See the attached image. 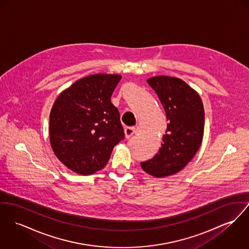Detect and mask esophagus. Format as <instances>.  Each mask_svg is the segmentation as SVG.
<instances>
[{
    "label": "esophagus",
    "instance_id": "34e87169",
    "mask_svg": "<svg viewBox=\"0 0 249 249\" xmlns=\"http://www.w3.org/2000/svg\"><path fill=\"white\" fill-rule=\"evenodd\" d=\"M136 129L134 127H127L125 129V136L127 138H130L132 135H134V134H136Z\"/></svg>",
    "mask_w": 249,
    "mask_h": 249
}]
</instances>
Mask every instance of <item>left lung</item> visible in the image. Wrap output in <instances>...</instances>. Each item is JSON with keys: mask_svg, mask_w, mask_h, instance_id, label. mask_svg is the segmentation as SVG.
I'll use <instances>...</instances> for the list:
<instances>
[{"mask_svg": "<svg viewBox=\"0 0 249 249\" xmlns=\"http://www.w3.org/2000/svg\"><path fill=\"white\" fill-rule=\"evenodd\" d=\"M147 82L159 97L169 124L158 153L140 165L144 172L162 178L182 171L198 152L205 111L198 93L178 77L156 76Z\"/></svg>", "mask_w": 249, "mask_h": 249, "instance_id": "obj_1", "label": "left lung"}]
</instances>
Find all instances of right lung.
<instances>
[{
	"instance_id": "add662e5",
	"label": "right lung",
	"mask_w": 249,
	"mask_h": 249,
	"mask_svg": "<svg viewBox=\"0 0 249 249\" xmlns=\"http://www.w3.org/2000/svg\"><path fill=\"white\" fill-rule=\"evenodd\" d=\"M120 75L82 77L57 96L50 113L49 137L57 159L79 174L103 169L113 149L124 138L111 96Z\"/></svg>"
}]
</instances>
